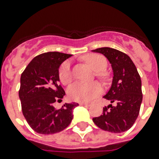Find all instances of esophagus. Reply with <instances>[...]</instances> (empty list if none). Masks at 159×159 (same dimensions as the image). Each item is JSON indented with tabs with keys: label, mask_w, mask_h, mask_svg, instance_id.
<instances>
[{
	"label": "esophagus",
	"mask_w": 159,
	"mask_h": 159,
	"mask_svg": "<svg viewBox=\"0 0 159 159\" xmlns=\"http://www.w3.org/2000/svg\"><path fill=\"white\" fill-rule=\"evenodd\" d=\"M81 106H90L89 103H85V102H80L79 103Z\"/></svg>",
	"instance_id": "34e87169"
}]
</instances>
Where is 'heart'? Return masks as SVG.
<instances>
[{
  "instance_id": "obj_1",
  "label": "heart",
  "mask_w": 159,
  "mask_h": 159,
  "mask_svg": "<svg viewBox=\"0 0 159 159\" xmlns=\"http://www.w3.org/2000/svg\"><path fill=\"white\" fill-rule=\"evenodd\" d=\"M85 61L94 70L97 71L99 76H102L103 71L107 66V61L104 56L100 54H90L85 57ZM72 72L71 62L65 61L59 68V79L62 84L68 85L72 81ZM102 92V86L97 82H77L72 84L68 89L67 94L71 100L79 102H88Z\"/></svg>"
}]
</instances>
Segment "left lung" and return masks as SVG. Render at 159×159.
Returning <instances> with one entry per match:
<instances>
[{
	"instance_id": "1",
	"label": "left lung",
	"mask_w": 159,
	"mask_h": 159,
	"mask_svg": "<svg viewBox=\"0 0 159 159\" xmlns=\"http://www.w3.org/2000/svg\"><path fill=\"white\" fill-rule=\"evenodd\" d=\"M102 53L108 59L113 79L104 98L111 104L103 108V113L92 120L103 130L122 133L130 129L139 113L143 95L141 79L135 65L125 53L104 47L92 50Z\"/></svg>"
}]
</instances>
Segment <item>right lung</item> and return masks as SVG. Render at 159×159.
<instances>
[{"mask_svg": "<svg viewBox=\"0 0 159 159\" xmlns=\"http://www.w3.org/2000/svg\"><path fill=\"white\" fill-rule=\"evenodd\" d=\"M72 54L48 52L34 57L20 77L19 97L22 112L34 130L52 134L63 130L72 120V111L78 103H65L55 109L65 92L59 85V67Z\"/></svg>", "mask_w": 159, "mask_h": 159, "instance_id": "obj_1", "label": "right lung"}]
</instances>
